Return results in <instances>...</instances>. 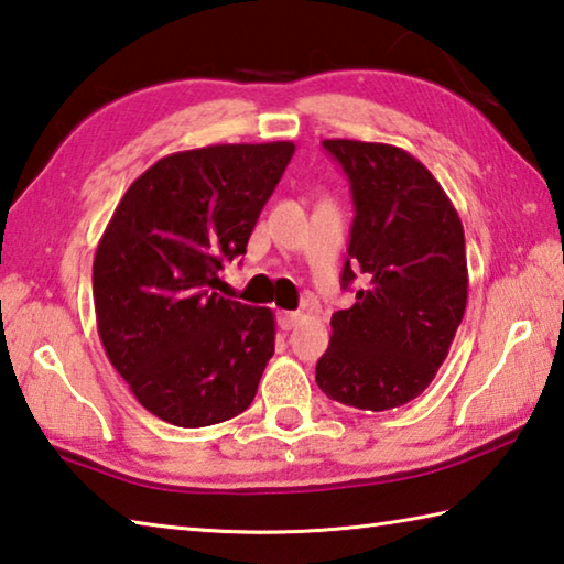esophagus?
<instances>
[{
	"label": "esophagus",
	"mask_w": 564,
	"mask_h": 564,
	"mask_svg": "<svg viewBox=\"0 0 564 564\" xmlns=\"http://www.w3.org/2000/svg\"><path fill=\"white\" fill-rule=\"evenodd\" d=\"M303 321L301 313H291V311H281L279 313V325L283 327V330H293L295 325H299Z\"/></svg>",
	"instance_id": "esophagus-1"
}]
</instances>
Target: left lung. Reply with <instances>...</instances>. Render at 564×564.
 I'll return each mask as SVG.
<instances>
[{"instance_id": "8db88e82", "label": "left lung", "mask_w": 564, "mask_h": 564, "mask_svg": "<svg viewBox=\"0 0 564 564\" xmlns=\"http://www.w3.org/2000/svg\"><path fill=\"white\" fill-rule=\"evenodd\" d=\"M350 180L355 221L343 289L315 382L335 402L384 412L432 384L464 321L466 241L458 212L422 162L384 142L323 140Z\"/></svg>"}]
</instances>
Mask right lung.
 Segmentation results:
<instances>
[{"label":"right lung","mask_w":564,"mask_h":564,"mask_svg":"<svg viewBox=\"0 0 564 564\" xmlns=\"http://www.w3.org/2000/svg\"><path fill=\"white\" fill-rule=\"evenodd\" d=\"M295 145H207L158 160L130 184L98 241L100 343L162 422L197 429L247 409L275 347L271 308L214 291L247 253Z\"/></svg>","instance_id":"obj_1"}]
</instances>
